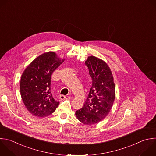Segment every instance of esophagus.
I'll return each mask as SVG.
<instances>
[{
  "label": "esophagus",
  "instance_id": "esophagus-1",
  "mask_svg": "<svg viewBox=\"0 0 156 156\" xmlns=\"http://www.w3.org/2000/svg\"><path fill=\"white\" fill-rule=\"evenodd\" d=\"M60 98H61V100H64V99H70V98H71V97H69V96H64V95H61V96H60Z\"/></svg>",
  "mask_w": 156,
  "mask_h": 156
}]
</instances>
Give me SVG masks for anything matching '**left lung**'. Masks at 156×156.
Wrapping results in <instances>:
<instances>
[{"mask_svg":"<svg viewBox=\"0 0 156 156\" xmlns=\"http://www.w3.org/2000/svg\"><path fill=\"white\" fill-rule=\"evenodd\" d=\"M92 84L83 107L75 113L78 120L85 125H93L110 113L115 98V84L108 64L94 56L85 61Z\"/></svg>","mask_w":156,"mask_h":156,"instance_id":"left-lung-1","label":"left lung"}]
</instances>
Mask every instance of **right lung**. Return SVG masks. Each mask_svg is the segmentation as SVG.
Returning <instances> with one entry per match:
<instances>
[{
    "mask_svg": "<svg viewBox=\"0 0 156 156\" xmlns=\"http://www.w3.org/2000/svg\"><path fill=\"white\" fill-rule=\"evenodd\" d=\"M65 61L55 52H46L37 57L24 70L20 81V94L26 109L38 118L55 112L59 102L51 92L53 72Z\"/></svg>",
    "mask_w": 156,
    "mask_h": 156,
    "instance_id": "obj_1",
    "label": "right lung"
}]
</instances>
